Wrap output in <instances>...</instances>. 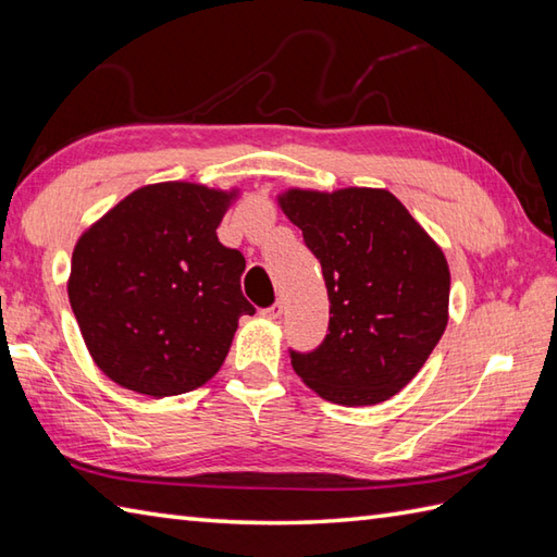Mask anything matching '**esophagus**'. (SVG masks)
I'll return each instance as SVG.
<instances>
[{
    "instance_id": "34e87169",
    "label": "esophagus",
    "mask_w": 557,
    "mask_h": 557,
    "mask_svg": "<svg viewBox=\"0 0 557 557\" xmlns=\"http://www.w3.org/2000/svg\"><path fill=\"white\" fill-rule=\"evenodd\" d=\"M282 311H285V306H282V301H275L272 306H268V309L260 311V315L268 318V321H277V318H282Z\"/></svg>"
}]
</instances>
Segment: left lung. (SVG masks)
<instances>
[{
  "label": "left lung",
  "mask_w": 557,
  "mask_h": 557,
  "mask_svg": "<svg viewBox=\"0 0 557 557\" xmlns=\"http://www.w3.org/2000/svg\"><path fill=\"white\" fill-rule=\"evenodd\" d=\"M277 200L321 260L330 299L327 335L309 354L289 351L294 371L335 405L371 407L397 395L445 333L441 246L385 188H289Z\"/></svg>",
  "instance_id": "8db88e82"
}]
</instances>
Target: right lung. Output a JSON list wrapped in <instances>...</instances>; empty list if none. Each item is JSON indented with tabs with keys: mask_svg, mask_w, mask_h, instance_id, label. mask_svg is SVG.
<instances>
[{
	"mask_svg": "<svg viewBox=\"0 0 557 557\" xmlns=\"http://www.w3.org/2000/svg\"><path fill=\"white\" fill-rule=\"evenodd\" d=\"M236 191L188 182L136 188L81 234L69 301L98 369L126 389L172 397L208 383L242 315L244 256L218 227Z\"/></svg>",
	"mask_w": 557,
	"mask_h": 557,
	"instance_id": "obj_1",
	"label": "right lung"
}]
</instances>
